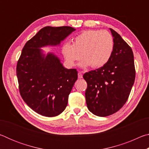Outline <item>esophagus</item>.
<instances>
[{
    "instance_id": "34e87169",
    "label": "esophagus",
    "mask_w": 149,
    "mask_h": 149,
    "mask_svg": "<svg viewBox=\"0 0 149 149\" xmlns=\"http://www.w3.org/2000/svg\"><path fill=\"white\" fill-rule=\"evenodd\" d=\"M83 77V72H78V78H79V79H81Z\"/></svg>"
}]
</instances>
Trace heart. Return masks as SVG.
<instances>
[{
  "instance_id": "heart-1",
  "label": "heart",
  "mask_w": 149,
  "mask_h": 149,
  "mask_svg": "<svg viewBox=\"0 0 149 149\" xmlns=\"http://www.w3.org/2000/svg\"><path fill=\"white\" fill-rule=\"evenodd\" d=\"M114 39L109 32L100 30H86L75 37L72 45L65 43L62 52L65 61L74 65L82 57L80 65L98 68L105 65L112 56Z\"/></svg>"
}]
</instances>
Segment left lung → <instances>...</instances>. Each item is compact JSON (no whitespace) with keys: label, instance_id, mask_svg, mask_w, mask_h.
<instances>
[{"label":"left lung","instance_id":"1","mask_svg":"<svg viewBox=\"0 0 149 149\" xmlns=\"http://www.w3.org/2000/svg\"><path fill=\"white\" fill-rule=\"evenodd\" d=\"M112 56L102 67L84 74L85 99L90 112L98 116L112 115L127 101L134 84L135 68L132 48L114 29Z\"/></svg>","mask_w":149,"mask_h":149}]
</instances>
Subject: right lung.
I'll list each match as a JSON object with an SVG mask.
<instances>
[{"mask_svg": "<svg viewBox=\"0 0 149 149\" xmlns=\"http://www.w3.org/2000/svg\"><path fill=\"white\" fill-rule=\"evenodd\" d=\"M75 30L70 26L43 27L26 42L17 60L20 95L33 110L44 116H56L65 110L77 72L64 68L53 54L45 57L40 48L59 45Z\"/></svg>", "mask_w": 149, "mask_h": 149, "instance_id": "right-lung-1", "label": "right lung"}]
</instances>
